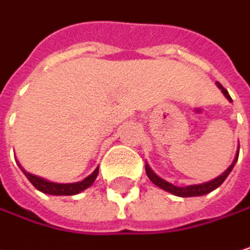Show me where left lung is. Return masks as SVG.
<instances>
[{
	"instance_id": "obj_1",
	"label": "left lung",
	"mask_w": 250,
	"mask_h": 250,
	"mask_svg": "<svg viewBox=\"0 0 250 250\" xmlns=\"http://www.w3.org/2000/svg\"><path fill=\"white\" fill-rule=\"evenodd\" d=\"M217 86L221 89V92L224 93V96L231 102V98H230L227 89H224L223 84H221L220 82H217ZM237 158H239V151H237L236 158H234V161L231 163V166H230L221 176H218L217 179H214V180H211V182H207V183H202V185H190V186H185V188H179V186H174V185L166 182L164 179H161L160 176H157V174L151 170V167H149L148 164H145V170H146V174H148L149 180H151L155 186H158V188H161V189H164V190H167V192H170V193H173V195H176V196H182V198L202 196V195H207V193L215 190L218 186L223 185V182H224V180L227 179V176L231 173V170H233V167H234Z\"/></svg>"
}]
</instances>
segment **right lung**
I'll list each match as a JSON object with an SVG mask.
<instances>
[{
    "instance_id": "obj_1",
    "label": "right lung",
    "mask_w": 250,
    "mask_h": 250,
    "mask_svg": "<svg viewBox=\"0 0 250 250\" xmlns=\"http://www.w3.org/2000/svg\"><path fill=\"white\" fill-rule=\"evenodd\" d=\"M20 168H21V166H20ZM21 171L24 173V176L27 177V180L38 190H41L42 193L55 195V196H71V195H77V193L83 192L84 189H87L89 186H92V183L95 182V179L98 176V168H96L90 176H87L82 182H77V183H54V182H49L46 179L33 176V174L24 171L23 168H21Z\"/></svg>"
}]
</instances>
